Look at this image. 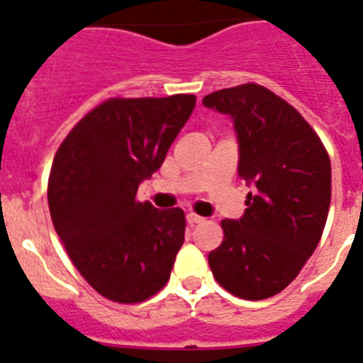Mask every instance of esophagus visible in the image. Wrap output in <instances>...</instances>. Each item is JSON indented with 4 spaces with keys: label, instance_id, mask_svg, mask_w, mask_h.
<instances>
[{
    "label": "esophagus",
    "instance_id": "1",
    "mask_svg": "<svg viewBox=\"0 0 363 363\" xmlns=\"http://www.w3.org/2000/svg\"><path fill=\"white\" fill-rule=\"evenodd\" d=\"M186 221H188V225H191V227H194V225L203 223V221H205V218H201V216H197V214H194V212H190V214L186 216Z\"/></svg>",
    "mask_w": 363,
    "mask_h": 363
}]
</instances>
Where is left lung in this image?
I'll list each match as a JSON object with an SVG mask.
<instances>
[{
  "label": "left lung",
  "instance_id": "1",
  "mask_svg": "<svg viewBox=\"0 0 363 363\" xmlns=\"http://www.w3.org/2000/svg\"><path fill=\"white\" fill-rule=\"evenodd\" d=\"M203 105L233 120L238 175L252 188L245 214L221 221L225 238L210 251V269L240 299H267L318 247L330 206V160L303 116L267 88H225Z\"/></svg>",
  "mask_w": 363,
  "mask_h": 363
}]
</instances>
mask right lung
Listing matches in <instances>:
<instances>
[{
  "label": "right lung",
  "mask_w": 363,
  "mask_h": 363,
  "mask_svg": "<svg viewBox=\"0 0 363 363\" xmlns=\"http://www.w3.org/2000/svg\"><path fill=\"white\" fill-rule=\"evenodd\" d=\"M196 96L108 99L72 129L55 155L48 201L73 266L116 303L162 290L184 243L181 208L138 203L194 112Z\"/></svg>",
  "instance_id": "obj_1"
}]
</instances>
